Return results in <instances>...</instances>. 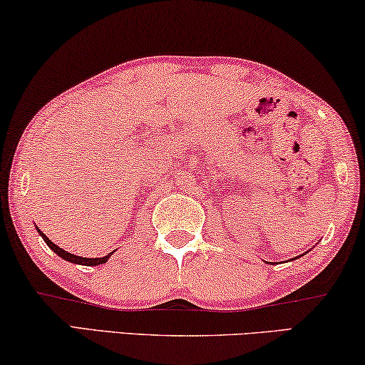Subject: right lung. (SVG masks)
<instances>
[{
    "label": "right lung",
    "mask_w": 365,
    "mask_h": 365,
    "mask_svg": "<svg viewBox=\"0 0 365 365\" xmlns=\"http://www.w3.org/2000/svg\"><path fill=\"white\" fill-rule=\"evenodd\" d=\"M41 232V236L43 237V241L47 242V246L52 249L53 252L56 254H58L61 255L62 259H65V260H68V262H73V264H80V265H100V264H105L108 259H110V255L113 254H108V255H105V257H95V259H88V257H80V255H75V254H70V252H67V251H63L62 247H58L57 244H53L51 239H48L46 235H43L42 231H39Z\"/></svg>",
    "instance_id": "add662e5"
}]
</instances>
